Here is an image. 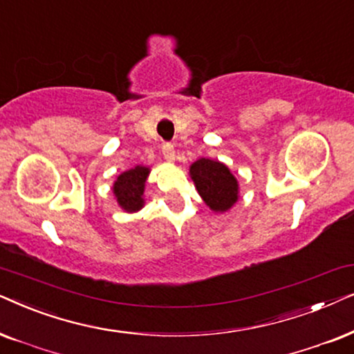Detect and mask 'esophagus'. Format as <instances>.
<instances>
[{"instance_id": "obj_1", "label": "esophagus", "mask_w": 354, "mask_h": 354, "mask_svg": "<svg viewBox=\"0 0 354 354\" xmlns=\"http://www.w3.org/2000/svg\"><path fill=\"white\" fill-rule=\"evenodd\" d=\"M162 152H163V157L167 158L168 162H173L174 157H176V155H174L173 144H169V142H165V144L162 145Z\"/></svg>"}]
</instances>
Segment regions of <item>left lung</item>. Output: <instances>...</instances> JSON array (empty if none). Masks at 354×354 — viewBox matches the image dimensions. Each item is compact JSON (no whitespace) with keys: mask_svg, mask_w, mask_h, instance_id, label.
Listing matches in <instances>:
<instances>
[{"mask_svg":"<svg viewBox=\"0 0 354 354\" xmlns=\"http://www.w3.org/2000/svg\"><path fill=\"white\" fill-rule=\"evenodd\" d=\"M189 174L199 196L214 212L223 214L238 201V181L226 165L210 158H199L191 165Z\"/></svg>","mask_w":354,"mask_h":354,"instance_id":"left-lung-1","label":"left lung"}]
</instances>
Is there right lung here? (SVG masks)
Listing matches in <instances>:
<instances>
[{"instance_id": "right-lung-1", "label": "right lung", "mask_w": 354, "mask_h": 354, "mask_svg": "<svg viewBox=\"0 0 354 354\" xmlns=\"http://www.w3.org/2000/svg\"><path fill=\"white\" fill-rule=\"evenodd\" d=\"M150 169L147 167L131 168L121 173L113 185V194L116 197L118 205L126 212H138L144 207V189Z\"/></svg>"}]
</instances>
